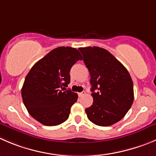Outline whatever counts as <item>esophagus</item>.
<instances>
[{"label":"esophagus","instance_id":"1","mask_svg":"<svg viewBox=\"0 0 156 156\" xmlns=\"http://www.w3.org/2000/svg\"><path fill=\"white\" fill-rule=\"evenodd\" d=\"M85 92H81V93H78V96H80V97H81V96H83V95L84 94H85Z\"/></svg>","mask_w":156,"mask_h":156}]
</instances>
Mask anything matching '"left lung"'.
Instances as JSON below:
<instances>
[{"instance_id": "8db88e82", "label": "left lung", "mask_w": 156, "mask_h": 156, "mask_svg": "<svg viewBox=\"0 0 156 156\" xmlns=\"http://www.w3.org/2000/svg\"><path fill=\"white\" fill-rule=\"evenodd\" d=\"M79 50L91 77L93 103L86 109L87 117L97 126L113 125L125 116L133 105L131 76L108 50L98 47H80Z\"/></svg>"}]
</instances>
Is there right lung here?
<instances>
[{
    "instance_id": "1",
    "label": "right lung",
    "mask_w": 156,
    "mask_h": 156,
    "mask_svg": "<svg viewBox=\"0 0 156 156\" xmlns=\"http://www.w3.org/2000/svg\"><path fill=\"white\" fill-rule=\"evenodd\" d=\"M82 58L76 49L60 47L32 66L25 77L21 95L33 118L47 126L60 125L69 118L78 95L66 87L70 83L71 67Z\"/></svg>"
}]
</instances>
